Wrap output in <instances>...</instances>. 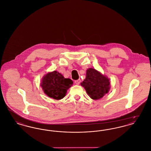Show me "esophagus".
I'll return each instance as SVG.
<instances>
[{
	"label": "esophagus",
	"mask_w": 151,
	"mask_h": 151,
	"mask_svg": "<svg viewBox=\"0 0 151 151\" xmlns=\"http://www.w3.org/2000/svg\"><path fill=\"white\" fill-rule=\"evenodd\" d=\"M81 82V80L80 79H78V80H76L75 81V83L76 84V85H79V84Z\"/></svg>",
	"instance_id": "obj_1"
}]
</instances>
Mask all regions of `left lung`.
<instances>
[{
  "instance_id": "left-lung-1",
  "label": "left lung",
  "mask_w": 151,
  "mask_h": 151,
  "mask_svg": "<svg viewBox=\"0 0 151 151\" xmlns=\"http://www.w3.org/2000/svg\"><path fill=\"white\" fill-rule=\"evenodd\" d=\"M80 84L84 88L88 95L95 100L102 98L110 89L108 77L92 68L86 70V78Z\"/></svg>"
}]
</instances>
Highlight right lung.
Segmentation results:
<instances>
[{
    "label": "right lung",
    "instance_id": "1",
    "mask_svg": "<svg viewBox=\"0 0 151 151\" xmlns=\"http://www.w3.org/2000/svg\"><path fill=\"white\" fill-rule=\"evenodd\" d=\"M72 84V80L65 78L60 73L54 71L43 76L41 86L48 97L59 100L65 97Z\"/></svg>",
    "mask_w": 151,
    "mask_h": 151
}]
</instances>
